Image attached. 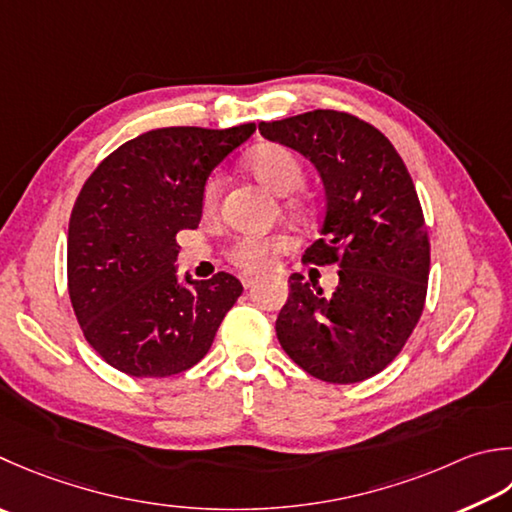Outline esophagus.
Listing matches in <instances>:
<instances>
[{
	"mask_svg": "<svg viewBox=\"0 0 512 512\" xmlns=\"http://www.w3.org/2000/svg\"><path fill=\"white\" fill-rule=\"evenodd\" d=\"M242 284H244V288H253V286L257 284V277H248V275H244V277H242Z\"/></svg>",
	"mask_w": 512,
	"mask_h": 512,
	"instance_id": "obj_1",
	"label": "esophagus"
}]
</instances>
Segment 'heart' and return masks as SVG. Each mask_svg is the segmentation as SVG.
Listing matches in <instances>:
<instances>
[{"instance_id": "heart-1", "label": "heart", "mask_w": 512, "mask_h": 512, "mask_svg": "<svg viewBox=\"0 0 512 512\" xmlns=\"http://www.w3.org/2000/svg\"><path fill=\"white\" fill-rule=\"evenodd\" d=\"M248 170L253 173L257 182H262L270 193L279 197H286L304 184V166L293 150L279 144H268L257 148L248 159ZM219 197V177H213L204 188V208L213 210L217 206ZM302 210V208H299ZM288 246L286 237H242L237 239L233 250H230V259L239 266L248 270V273H257L270 266V259L275 253H282Z\"/></svg>"}]
</instances>
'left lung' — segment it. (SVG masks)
<instances>
[{
    "label": "left lung",
    "mask_w": 512,
    "mask_h": 512,
    "mask_svg": "<svg viewBox=\"0 0 512 512\" xmlns=\"http://www.w3.org/2000/svg\"><path fill=\"white\" fill-rule=\"evenodd\" d=\"M259 133L315 166L326 210L304 259L339 268L330 295L290 275L279 344L317 379L364 382L393 362L424 308L430 244L413 179L395 146L348 113L310 110L262 122Z\"/></svg>",
    "instance_id": "left-lung-1"
}]
</instances>
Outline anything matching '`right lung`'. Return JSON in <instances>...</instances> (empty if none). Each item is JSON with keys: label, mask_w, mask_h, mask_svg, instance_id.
I'll return each mask as SVG.
<instances>
[{"label": "right lung", "mask_w": 512, "mask_h": 512, "mask_svg": "<svg viewBox=\"0 0 512 512\" xmlns=\"http://www.w3.org/2000/svg\"><path fill=\"white\" fill-rule=\"evenodd\" d=\"M255 133L170 126L110 153L79 193L68 224V290L88 344L133 377L195 366L242 295L239 279L179 275V230L202 219L213 170Z\"/></svg>", "instance_id": "add662e5"}]
</instances>
